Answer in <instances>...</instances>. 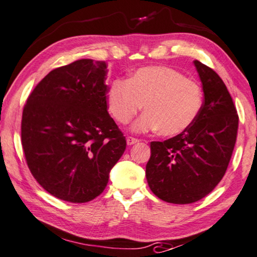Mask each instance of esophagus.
<instances>
[{"label":"esophagus","instance_id":"esophagus-1","mask_svg":"<svg viewBox=\"0 0 257 257\" xmlns=\"http://www.w3.org/2000/svg\"><path fill=\"white\" fill-rule=\"evenodd\" d=\"M139 142H140V140L139 139H135V137H132V136L127 137V144L128 145H134V144L139 143Z\"/></svg>","mask_w":257,"mask_h":257}]
</instances>
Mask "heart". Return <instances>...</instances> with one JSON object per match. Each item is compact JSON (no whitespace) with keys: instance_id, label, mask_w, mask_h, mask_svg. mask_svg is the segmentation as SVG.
<instances>
[{"instance_id":"heart-1","label":"heart","mask_w":257,"mask_h":257,"mask_svg":"<svg viewBox=\"0 0 257 257\" xmlns=\"http://www.w3.org/2000/svg\"><path fill=\"white\" fill-rule=\"evenodd\" d=\"M202 104L203 93L196 82L177 69L163 66L141 68L128 80H114L107 92L108 109L118 123H129L144 106L147 112L133 124V130L160 129L164 136L188 129Z\"/></svg>"}]
</instances>
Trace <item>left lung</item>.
<instances>
[{"instance_id": "8db88e82", "label": "left lung", "mask_w": 257, "mask_h": 257, "mask_svg": "<svg viewBox=\"0 0 257 257\" xmlns=\"http://www.w3.org/2000/svg\"><path fill=\"white\" fill-rule=\"evenodd\" d=\"M204 101L193 124L164 142H151L147 180L152 193L174 204L200 201L223 179L238 134L239 116L216 71L194 61Z\"/></svg>"}]
</instances>
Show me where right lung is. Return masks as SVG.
<instances>
[{
  "label": "right lung",
  "instance_id": "right-lung-1",
  "mask_svg": "<svg viewBox=\"0 0 257 257\" xmlns=\"http://www.w3.org/2000/svg\"><path fill=\"white\" fill-rule=\"evenodd\" d=\"M104 61L52 70L23 109L22 145L31 173L60 200L85 203L106 188L125 139L107 112Z\"/></svg>",
  "mask_w": 257,
  "mask_h": 257
}]
</instances>
